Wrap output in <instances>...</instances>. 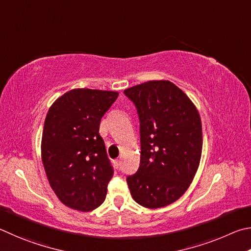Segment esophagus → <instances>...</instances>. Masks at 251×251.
<instances>
[{"label": "esophagus", "instance_id": "esophagus-1", "mask_svg": "<svg viewBox=\"0 0 251 251\" xmlns=\"http://www.w3.org/2000/svg\"><path fill=\"white\" fill-rule=\"evenodd\" d=\"M120 164H121V160H120V159L114 160V165H116L117 168H119V166H120Z\"/></svg>", "mask_w": 251, "mask_h": 251}]
</instances>
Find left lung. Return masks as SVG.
I'll list each match as a JSON object with an SVG mask.
<instances>
[{
	"instance_id": "8db88e82",
	"label": "left lung",
	"mask_w": 251,
	"mask_h": 251,
	"mask_svg": "<svg viewBox=\"0 0 251 251\" xmlns=\"http://www.w3.org/2000/svg\"><path fill=\"white\" fill-rule=\"evenodd\" d=\"M140 120L141 156L137 173L126 177L133 200L160 208L177 201L199 169L203 134L192 100L169 80H150L125 90Z\"/></svg>"
}]
</instances>
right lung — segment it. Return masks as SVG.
<instances>
[{
	"label": "right lung",
	"mask_w": 251,
	"mask_h": 251,
	"mask_svg": "<svg viewBox=\"0 0 251 251\" xmlns=\"http://www.w3.org/2000/svg\"><path fill=\"white\" fill-rule=\"evenodd\" d=\"M118 96L117 91L78 88L59 97L48 110L42 161L52 191L70 208L90 212L107 195L113 169L99 126Z\"/></svg>",
	"instance_id": "add662e5"
}]
</instances>
